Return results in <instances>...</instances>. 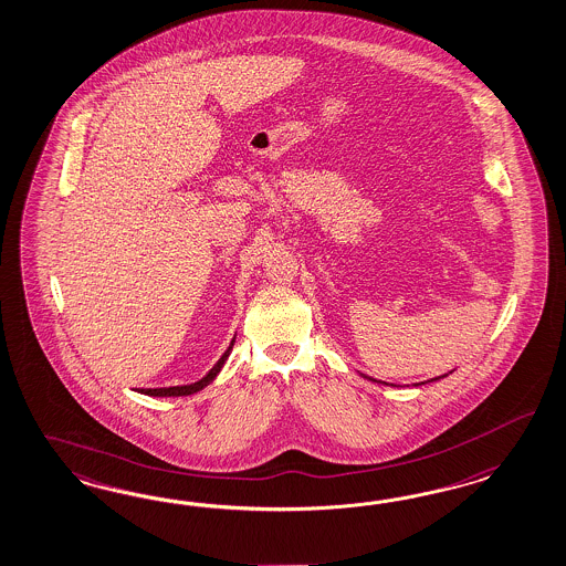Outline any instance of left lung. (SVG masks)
<instances>
[{
  "label": "left lung",
  "instance_id": "8db88e82",
  "mask_svg": "<svg viewBox=\"0 0 566 566\" xmlns=\"http://www.w3.org/2000/svg\"><path fill=\"white\" fill-rule=\"evenodd\" d=\"M370 380H374V378H370Z\"/></svg>",
  "mask_w": 566,
  "mask_h": 566
}]
</instances>
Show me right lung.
<instances>
[{"label":"right lung","instance_id":"obj_1","mask_svg":"<svg viewBox=\"0 0 566 566\" xmlns=\"http://www.w3.org/2000/svg\"><path fill=\"white\" fill-rule=\"evenodd\" d=\"M231 347H233V340H231V345L227 347L226 354L221 356V359L210 368L209 374L202 378V380H198L195 385H186V387H169V388H143L140 392H145V395H150V397H184V395H192V392H198L200 388L207 387L212 382V378L219 374V370L223 368V364H226L227 356H229V352H231Z\"/></svg>","mask_w":566,"mask_h":566}]
</instances>
